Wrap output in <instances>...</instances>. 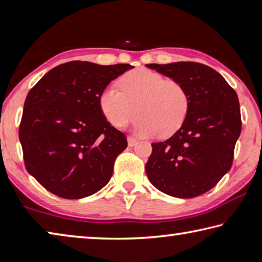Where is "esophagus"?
I'll use <instances>...</instances> for the list:
<instances>
[{
    "mask_svg": "<svg viewBox=\"0 0 262 262\" xmlns=\"http://www.w3.org/2000/svg\"><path fill=\"white\" fill-rule=\"evenodd\" d=\"M137 144H138V140L134 138V137H128V138H127L128 147H134V146H136Z\"/></svg>",
    "mask_w": 262,
    "mask_h": 262,
    "instance_id": "esophagus-1",
    "label": "esophagus"
}]
</instances>
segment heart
Returning <instances> with one entry per match:
<instances>
[{"mask_svg": "<svg viewBox=\"0 0 262 262\" xmlns=\"http://www.w3.org/2000/svg\"><path fill=\"white\" fill-rule=\"evenodd\" d=\"M121 87L122 91L110 84L99 96L101 113L114 127L121 128L134 121L137 106L140 116L136 125L138 135L169 137L180 130L190 107L189 94L181 82L138 68L121 78Z\"/></svg>", "mask_w": 262, "mask_h": 262, "instance_id": "obj_1", "label": "heart"}]
</instances>
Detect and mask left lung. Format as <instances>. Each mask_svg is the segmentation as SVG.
Masks as SVG:
<instances>
[{
    "label": "left lung",
    "mask_w": 262,
    "mask_h": 262,
    "mask_svg": "<svg viewBox=\"0 0 262 262\" xmlns=\"http://www.w3.org/2000/svg\"><path fill=\"white\" fill-rule=\"evenodd\" d=\"M184 86L190 107L180 130L152 144L145 170L149 182L175 198H194L230 170L242 131L235 90L214 69L196 62L146 64Z\"/></svg>",
    "instance_id": "left-lung-1"
}]
</instances>
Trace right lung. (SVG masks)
Returning <instances> with one entry per match:
<instances>
[{"instance_id":"add662e5","label":"right lung","mask_w":262,"mask_h":262,"mask_svg":"<svg viewBox=\"0 0 262 262\" xmlns=\"http://www.w3.org/2000/svg\"><path fill=\"white\" fill-rule=\"evenodd\" d=\"M134 67L72 61L55 67L26 96L19 140L26 170L64 199L96 193L110 181L126 137L103 117L99 96Z\"/></svg>"}]
</instances>
